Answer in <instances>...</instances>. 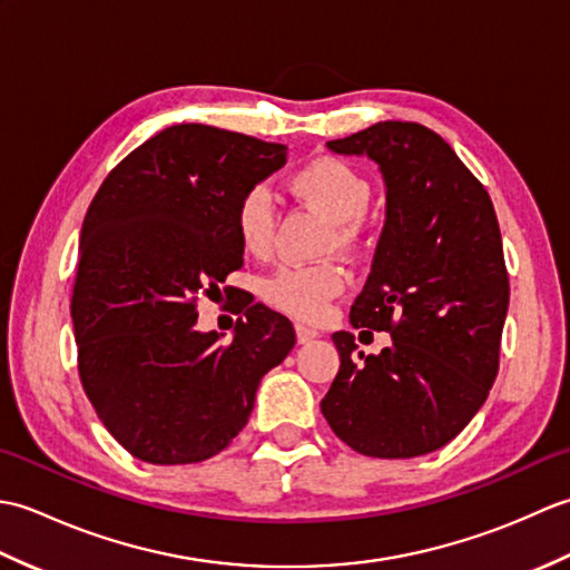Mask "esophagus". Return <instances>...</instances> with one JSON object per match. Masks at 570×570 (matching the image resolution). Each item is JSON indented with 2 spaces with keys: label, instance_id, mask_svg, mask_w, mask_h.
Instances as JSON below:
<instances>
[{
  "label": "esophagus",
  "instance_id": "obj_1",
  "mask_svg": "<svg viewBox=\"0 0 570 570\" xmlns=\"http://www.w3.org/2000/svg\"><path fill=\"white\" fill-rule=\"evenodd\" d=\"M318 333L313 331V328H306V325H296V341H298V345H306V343H311L313 337H316Z\"/></svg>",
  "mask_w": 570,
  "mask_h": 570
}]
</instances>
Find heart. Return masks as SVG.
<instances>
[{
    "label": "heart",
    "instance_id": "b5f03b06",
    "mask_svg": "<svg viewBox=\"0 0 570 570\" xmlns=\"http://www.w3.org/2000/svg\"><path fill=\"white\" fill-rule=\"evenodd\" d=\"M288 186L294 196L333 223L331 247L347 249L355 245L357 220L365 215L372 200L370 180L357 168L335 159V156H321L294 171ZM274 223L276 210L269 190L264 186H252L242 193L235 205V233L242 249L252 257L269 254ZM343 286L345 276L335 264L286 266L266 278L264 296L286 316L318 323L325 318L331 301L343 292Z\"/></svg>",
    "mask_w": 570,
    "mask_h": 570
}]
</instances>
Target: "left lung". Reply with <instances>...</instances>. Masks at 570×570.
Here are the masks:
<instances>
[{"label":"left lung","mask_w":570,"mask_h":570,"mask_svg":"<svg viewBox=\"0 0 570 570\" xmlns=\"http://www.w3.org/2000/svg\"><path fill=\"white\" fill-rule=\"evenodd\" d=\"M328 149L367 156L384 178V227L350 323L386 331L392 345L355 355V335L333 333L341 370L321 411L362 455H426L468 426L498 377L510 306L498 215L480 180L423 125L390 119Z\"/></svg>","instance_id":"8db88e82"}]
</instances>
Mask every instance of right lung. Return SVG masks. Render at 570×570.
Here are the masks:
<instances>
[{"mask_svg": "<svg viewBox=\"0 0 570 570\" xmlns=\"http://www.w3.org/2000/svg\"><path fill=\"white\" fill-rule=\"evenodd\" d=\"M284 164V144L176 125L131 151L90 203L70 301L78 372L105 429L139 460L220 453L264 374L292 353L294 325L252 298L229 345L196 331L198 296L242 266L239 196Z\"/></svg>", "mask_w": 570, "mask_h": 570, "instance_id": "1", "label": "right lung"}]
</instances>
